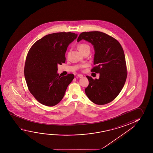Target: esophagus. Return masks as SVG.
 Listing matches in <instances>:
<instances>
[{
  "label": "esophagus",
  "mask_w": 153,
  "mask_h": 153,
  "mask_svg": "<svg viewBox=\"0 0 153 153\" xmlns=\"http://www.w3.org/2000/svg\"><path fill=\"white\" fill-rule=\"evenodd\" d=\"M77 77L79 78H82L83 77V75H81V74H78Z\"/></svg>",
  "instance_id": "obj_1"
}]
</instances>
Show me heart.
<instances>
[{
  "label": "heart",
  "instance_id": "heart-1",
  "mask_svg": "<svg viewBox=\"0 0 153 153\" xmlns=\"http://www.w3.org/2000/svg\"><path fill=\"white\" fill-rule=\"evenodd\" d=\"M78 50L80 51L82 53L85 52V51L88 50H90V47L89 46V45H88L85 43H80L79 45H78ZM68 52L67 53V55L68 56ZM84 67V65H82L79 67V68H82Z\"/></svg>",
  "mask_w": 153,
  "mask_h": 153
}]
</instances>
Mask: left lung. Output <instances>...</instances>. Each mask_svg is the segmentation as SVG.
Returning a JSON list of instances; mask_svg holds the SVG:
<instances>
[{"label":"left lung","mask_w":153,"mask_h":153,"mask_svg":"<svg viewBox=\"0 0 153 153\" xmlns=\"http://www.w3.org/2000/svg\"><path fill=\"white\" fill-rule=\"evenodd\" d=\"M91 43L95 50L91 72L99 73V79L87 76L89 84L85 93L92 102L103 105L111 102L122 90L127 77L123 48L114 38L100 31L83 32L78 38Z\"/></svg>","instance_id":"8db88e82"}]
</instances>
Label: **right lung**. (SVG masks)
<instances>
[{
	"instance_id": "add662e5",
	"label": "right lung",
	"mask_w": 153,
	"mask_h": 153,
	"mask_svg": "<svg viewBox=\"0 0 153 153\" xmlns=\"http://www.w3.org/2000/svg\"><path fill=\"white\" fill-rule=\"evenodd\" d=\"M77 37L71 32L53 33L33 44L25 60L24 74L28 90L44 105L52 107L62 99L74 75L61 77L58 65L65 62L68 45Z\"/></svg>"
}]
</instances>
